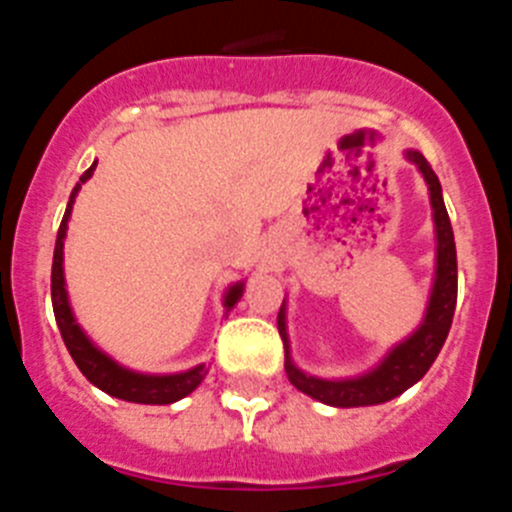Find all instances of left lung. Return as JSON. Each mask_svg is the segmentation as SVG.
Segmentation results:
<instances>
[{"label":"left lung","instance_id":"1","mask_svg":"<svg viewBox=\"0 0 512 512\" xmlns=\"http://www.w3.org/2000/svg\"><path fill=\"white\" fill-rule=\"evenodd\" d=\"M408 161L418 166L423 174L428 192H431V207H433V223H436V279H433L431 300H428V310L415 330L413 336L405 338L400 346H395L390 354L384 356L382 364L372 369L369 374H361L356 379H318L305 374L292 364L289 356V338H287V323H284V305L279 310V336L284 341V372H287L289 382L295 384L297 390L305 395L315 397V400L333 405V408H364V405H379L392 397L402 395V392L413 387L423 374L431 369L436 361L438 351H441L443 341L449 336L451 320H454L456 310V243L454 230H451L449 212L443 205L441 182L433 174L431 164L425 161L423 153L408 151L405 153Z\"/></svg>","mask_w":512,"mask_h":512}]
</instances>
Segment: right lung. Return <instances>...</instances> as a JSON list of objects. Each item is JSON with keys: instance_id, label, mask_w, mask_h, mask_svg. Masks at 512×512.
<instances>
[{"instance_id": "right-lung-1", "label": "right lung", "mask_w": 512, "mask_h": 512, "mask_svg": "<svg viewBox=\"0 0 512 512\" xmlns=\"http://www.w3.org/2000/svg\"><path fill=\"white\" fill-rule=\"evenodd\" d=\"M92 164L84 174H81L79 184L71 192V200L66 212H63L61 228L56 235V251H53V269H51V297H53V312H56V323L61 330V338L69 348L71 359L76 361V366L81 369V374L99 387L107 395L117 397V400L125 402H140V405H171V402L182 400L189 392L197 390V384L205 379L207 366L200 364L182 374H138L130 372L125 366H120L117 361H112L110 356L102 354L97 346L87 338V333L79 328V323L74 320V312H71L69 295H66V282H63V238H66V228H69V215L71 207H74L76 192L81 189V184L87 182L94 171ZM243 284H233L225 295V307H233L235 302L241 300Z\"/></svg>"}]
</instances>
